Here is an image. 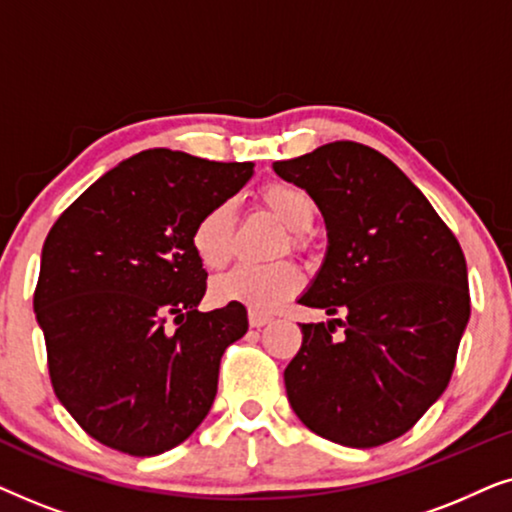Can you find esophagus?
I'll return each mask as SVG.
<instances>
[{
    "label": "esophagus",
    "instance_id": "1",
    "mask_svg": "<svg viewBox=\"0 0 512 512\" xmlns=\"http://www.w3.org/2000/svg\"><path fill=\"white\" fill-rule=\"evenodd\" d=\"M265 324H270V317L268 314H261V312H249V326L251 328H263Z\"/></svg>",
    "mask_w": 512,
    "mask_h": 512
}]
</instances>
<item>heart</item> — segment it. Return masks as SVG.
<instances>
[{
  "label": "heart",
  "instance_id": "b5f03b06",
  "mask_svg": "<svg viewBox=\"0 0 512 512\" xmlns=\"http://www.w3.org/2000/svg\"><path fill=\"white\" fill-rule=\"evenodd\" d=\"M258 202L272 219L286 228L282 251H303L307 230L317 219V202L305 188L286 181L265 184ZM235 207L233 202H219L209 207L195 223L191 242L195 256L209 270H221L235 249ZM303 277L293 263L275 265H237L221 275L212 286V296L219 303H237L254 312H270L300 289Z\"/></svg>",
  "mask_w": 512,
  "mask_h": 512
}]
</instances>
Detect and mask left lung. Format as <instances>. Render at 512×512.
<instances>
[{
    "label": "left lung",
    "instance_id": "1",
    "mask_svg": "<svg viewBox=\"0 0 512 512\" xmlns=\"http://www.w3.org/2000/svg\"><path fill=\"white\" fill-rule=\"evenodd\" d=\"M272 167L326 221V258L298 303L342 314L300 324L303 345L284 370L291 408L333 443H389L450 384L471 317L464 251L424 193L370 146L331 142ZM333 323L346 328L340 339Z\"/></svg>",
    "mask_w": 512,
    "mask_h": 512
}]
</instances>
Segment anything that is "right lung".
<instances>
[{"instance_id":"add662e5","label":"right lung","mask_w":512,"mask_h":512,"mask_svg":"<svg viewBox=\"0 0 512 512\" xmlns=\"http://www.w3.org/2000/svg\"><path fill=\"white\" fill-rule=\"evenodd\" d=\"M251 174V163L149 149L53 223L34 289L48 373L69 415L111 450L156 457L212 408L221 356L249 321L237 303L198 312L207 272L191 235Z\"/></svg>"}]
</instances>
